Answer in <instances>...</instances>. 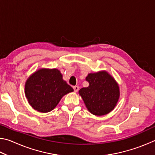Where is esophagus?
<instances>
[{
	"label": "esophagus",
	"mask_w": 155,
	"mask_h": 155,
	"mask_svg": "<svg viewBox=\"0 0 155 155\" xmlns=\"http://www.w3.org/2000/svg\"><path fill=\"white\" fill-rule=\"evenodd\" d=\"M73 89H74V91H75V92H77V91H78V89H79V87H78V86L76 85V86H74V87H73Z\"/></svg>",
	"instance_id": "1"
}]
</instances>
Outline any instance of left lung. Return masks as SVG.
Instances as JSON below:
<instances>
[{
  "label": "left lung",
  "instance_id": "1",
  "mask_svg": "<svg viewBox=\"0 0 155 155\" xmlns=\"http://www.w3.org/2000/svg\"><path fill=\"white\" fill-rule=\"evenodd\" d=\"M85 80L87 87H83L79 94L86 107L93 115H106L116 106L120 97L118 84L106 71L90 73Z\"/></svg>",
  "mask_w": 155,
  "mask_h": 155
}]
</instances>
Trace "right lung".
Returning a JSON list of instances; mask_svg holds the SVG:
<instances>
[{
  "mask_svg": "<svg viewBox=\"0 0 155 155\" xmlns=\"http://www.w3.org/2000/svg\"><path fill=\"white\" fill-rule=\"evenodd\" d=\"M62 77L55 68H41L28 77L25 83V96L34 109L42 113L51 111L63 96L74 91Z\"/></svg>",
  "mask_w": 155,
  "mask_h": 155,
  "instance_id": "1",
  "label": "right lung"
}]
</instances>
